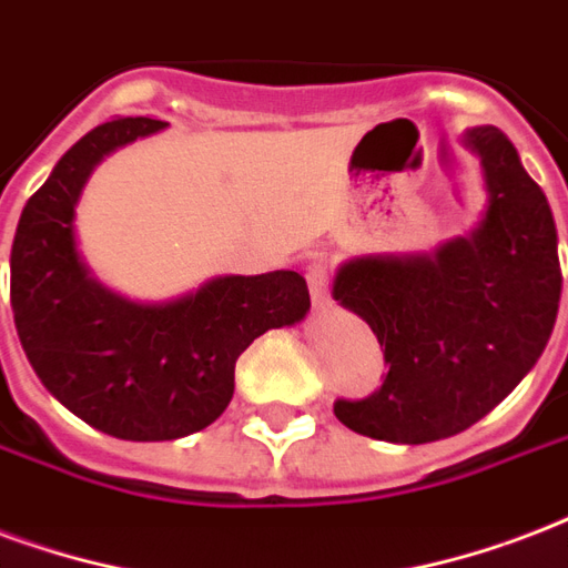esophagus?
I'll return each mask as SVG.
<instances>
[{"label": "esophagus", "instance_id": "34e87169", "mask_svg": "<svg viewBox=\"0 0 568 568\" xmlns=\"http://www.w3.org/2000/svg\"><path fill=\"white\" fill-rule=\"evenodd\" d=\"M306 283L313 294L315 306H324L331 301V258L327 255H313L306 265Z\"/></svg>", "mask_w": 568, "mask_h": 568}]
</instances>
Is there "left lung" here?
<instances>
[{"label":"left lung","instance_id":"obj_1","mask_svg":"<svg viewBox=\"0 0 568 568\" xmlns=\"http://www.w3.org/2000/svg\"><path fill=\"white\" fill-rule=\"evenodd\" d=\"M488 207L467 237L432 255H366L339 267L333 297L369 324L387 378L366 399H336L366 438H453L518 387L551 339L560 310L557 226L542 187L504 130L474 128Z\"/></svg>","mask_w":568,"mask_h":568}]
</instances>
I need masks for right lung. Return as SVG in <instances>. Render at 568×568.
<instances>
[{
  "label": "right lung",
  "mask_w": 568,
  "mask_h": 568,
  "mask_svg": "<svg viewBox=\"0 0 568 568\" xmlns=\"http://www.w3.org/2000/svg\"><path fill=\"white\" fill-rule=\"evenodd\" d=\"M163 128L140 115L89 130L26 202L11 246V310L34 375L121 440H175L211 426L232 402L250 342L310 310L297 271L216 276L169 303H130L89 274L73 237L85 181L110 151Z\"/></svg>",
  "instance_id": "1"
}]
</instances>
